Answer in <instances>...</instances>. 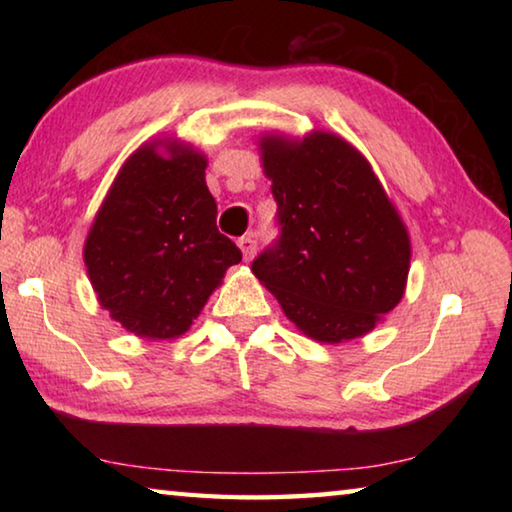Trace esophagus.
<instances>
[{"instance_id": "obj_1", "label": "esophagus", "mask_w": 512, "mask_h": 512, "mask_svg": "<svg viewBox=\"0 0 512 512\" xmlns=\"http://www.w3.org/2000/svg\"><path fill=\"white\" fill-rule=\"evenodd\" d=\"M239 248H241V255H244V259L248 262L250 257L255 255V250H257V239H255V235H246V237H241L239 241Z\"/></svg>"}]
</instances>
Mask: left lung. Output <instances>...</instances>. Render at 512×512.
<instances>
[{
  "mask_svg": "<svg viewBox=\"0 0 512 512\" xmlns=\"http://www.w3.org/2000/svg\"><path fill=\"white\" fill-rule=\"evenodd\" d=\"M282 235L253 273L293 325L318 343L375 329L402 300L411 239L370 162L343 137H259Z\"/></svg>",
  "mask_w": 512,
  "mask_h": 512,
  "instance_id": "obj_1",
  "label": "left lung"
}]
</instances>
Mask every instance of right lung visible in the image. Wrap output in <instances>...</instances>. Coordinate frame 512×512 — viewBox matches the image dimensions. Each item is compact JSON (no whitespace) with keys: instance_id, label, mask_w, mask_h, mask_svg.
I'll use <instances>...</instances> for the list:
<instances>
[{"instance_id":"obj_1","label":"right lung","mask_w":512,"mask_h":512,"mask_svg":"<svg viewBox=\"0 0 512 512\" xmlns=\"http://www.w3.org/2000/svg\"><path fill=\"white\" fill-rule=\"evenodd\" d=\"M207 158L144 142L121 164L90 225L85 268L99 305L140 339L183 336L241 250L216 228Z\"/></svg>"}]
</instances>
